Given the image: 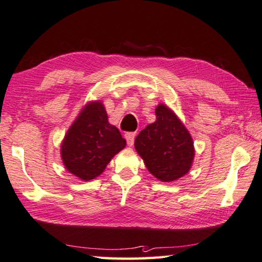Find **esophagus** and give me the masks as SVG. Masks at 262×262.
Wrapping results in <instances>:
<instances>
[{"instance_id":"obj_1","label":"esophagus","mask_w":262,"mask_h":262,"mask_svg":"<svg viewBox=\"0 0 262 262\" xmlns=\"http://www.w3.org/2000/svg\"><path fill=\"white\" fill-rule=\"evenodd\" d=\"M125 139L127 142V146L131 147L133 145V142H135V138H136V132H127L125 133Z\"/></svg>"}]
</instances>
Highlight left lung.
<instances>
[{
  "label": "left lung",
  "instance_id": "8db88e82",
  "mask_svg": "<svg viewBox=\"0 0 262 262\" xmlns=\"http://www.w3.org/2000/svg\"><path fill=\"white\" fill-rule=\"evenodd\" d=\"M155 114L156 121L136 138L135 148L156 179L176 181L190 170L195 157L194 141L171 108L159 103Z\"/></svg>",
  "mask_w": 262,
  "mask_h": 262
}]
</instances>
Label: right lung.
Segmentation results:
<instances>
[{
    "mask_svg": "<svg viewBox=\"0 0 262 262\" xmlns=\"http://www.w3.org/2000/svg\"><path fill=\"white\" fill-rule=\"evenodd\" d=\"M125 145L117 127L108 122L103 103L95 100L82 108L66 132L60 155L70 173L89 181L100 176Z\"/></svg>",
    "mask_w": 262,
    "mask_h": 262,
    "instance_id": "right-lung-1",
    "label": "right lung"
}]
</instances>
